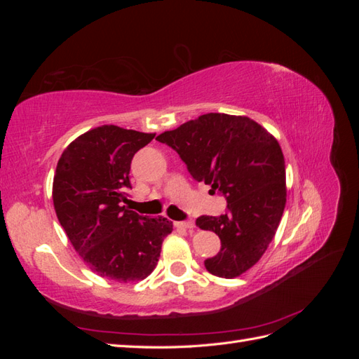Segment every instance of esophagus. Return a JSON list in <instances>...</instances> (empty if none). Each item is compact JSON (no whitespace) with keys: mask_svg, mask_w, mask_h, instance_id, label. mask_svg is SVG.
<instances>
[{"mask_svg":"<svg viewBox=\"0 0 359 359\" xmlns=\"http://www.w3.org/2000/svg\"><path fill=\"white\" fill-rule=\"evenodd\" d=\"M177 227H181V229H187V231H193L194 227V222L193 220H186V222H177L175 223Z\"/></svg>","mask_w":359,"mask_h":359,"instance_id":"obj_1","label":"esophagus"}]
</instances>
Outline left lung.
<instances>
[{"label": "left lung", "mask_w": 359, "mask_h": 359, "mask_svg": "<svg viewBox=\"0 0 359 359\" xmlns=\"http://www.w3.org/2000/svg\"><path fill=\"white\" fill-rule=\"evenodd\" d=\"M186 163L190 175L220 191L227 212L202 215L220 252L205 260L212 276L235 278L262 257L286 205L285 157L277 139L248 116L205 114L156 137Z\"/></svg>", "instance_id": "left-lung-1"}]
</instances>
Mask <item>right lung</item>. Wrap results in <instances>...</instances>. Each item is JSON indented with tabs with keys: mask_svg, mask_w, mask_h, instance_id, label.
<instances>
[{
	"mask_svg": "<svg viewBox=\"0 0 359 359\" xmlns=\"http://www.w3.org/2000/svg\"><path fill=\"white\" fill-rule=\"evenodd\" d=\"M154 136L95 127L64 149L53 177V206L72 245L94 273L119 283L153 273L173 227L165 217L151 219L124 205L132 189L130 163Z\"/></svg>",
	"mask_w": 359,
	"mask_h": 359,
	"instance_id": "1",
	"label": "right lung"
}]
</instances>
